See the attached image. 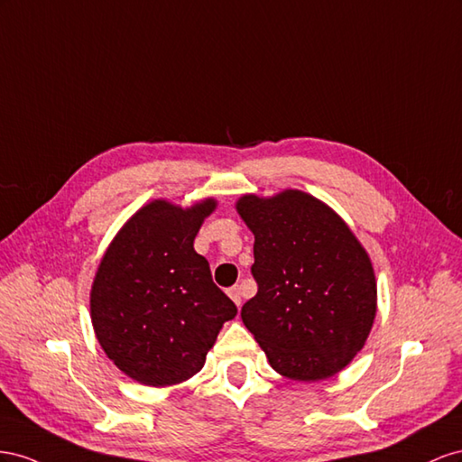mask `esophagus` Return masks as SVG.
Segmentation results:
<instances>
[{
    "mask_svg": "<svg viewBox=\"0 0 462 462\" xmlns=\"http://www.w3.org/2000/svg\"><path fill=\"white\" fill-rule=\"evenodd\" d=\"M228 296L234 300V304L236 306H242V290H240V286H232L230 290H228Z\"/></svg>",
    "mask_w": 462,
    "mask_h": 462,
    "instance_id": "34e87169",
    "label": "esophagus"
}]
</instances>
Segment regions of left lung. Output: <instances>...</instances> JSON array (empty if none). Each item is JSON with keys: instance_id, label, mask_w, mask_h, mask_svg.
I'll return each instance as SVG.
<instances>
[{"instance_id": "1", "label": "left lung", "mask_w": 462, "mask_h": 462, "mask_svg": "<svg viewBox=\"0 0 462 462\" xmlns=\"http://www.w3.org/2000/svg\"><path fill=\"white\" fill-rule=\"evenodd\" d=\"M254 232L257 294L242 321L274 372L319 381L346 367L372 331L377 286L372 261L333 208L286 189L236 203Z\"/></svg>"}]
</instances>
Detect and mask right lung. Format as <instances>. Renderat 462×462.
Segmentation results:
<instances>
[{"label": "right lung", "mask_w": 462, "mask_h": 462, "mask_svg": "<svg viewBox=\"0 0 462 462\" xmlns=\"http://www.w3.org/2000/svg\"><path fill=\"white\" fill-rule=\"evenodd\" d=\"M215 207V199L189 208L162 199L144 205L100 261L90 290L92 327L108 358L143 385L195 375L222 325L238 313L193 249Z\"/></svg>", "instance_id": "1"}]
</instances>
